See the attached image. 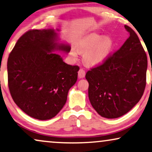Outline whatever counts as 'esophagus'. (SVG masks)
Returning <instances> with one entry per match:
<instances>
[{
  "mask_svg": "<svg viewBox=\"0 0 152 152\" xmlns=\"http://www.w3.org/2000/svg\"><path fill=\"white\" fill-rule=\"evenodd\" d=\"M78 77L80 78H83L85 77V76H86V71H85L83 69H80L78 71Z\"/></svg>",
  "mask_w": 152,
  "mask_h": 152,
  "instance_id": "1",
  "label": "esophagus"
}]
</instances>
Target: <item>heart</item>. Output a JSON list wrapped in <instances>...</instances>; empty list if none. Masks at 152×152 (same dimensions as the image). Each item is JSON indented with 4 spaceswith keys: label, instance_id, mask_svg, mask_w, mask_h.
<instances>
[{
    "label": "heart",
    "instance_id": "1",
    "mask_svg": "<svg viewBox=\"0 0 152 152\" xmlns=\"http://www.w3.org/2000/svg\"><path fill=\"white\" fill-rule=\"evenodd\" d=\"M112 48V41L110 38L97 35L90 34L78 42L77 48H73L72 55L76 57L79 51L85 52L84 60L87 63L96 65L104 61ZM78 50H77V49Z\"/></svg>",
    "mask_w": 152,
    "mask_h": 152
}]
</instances>
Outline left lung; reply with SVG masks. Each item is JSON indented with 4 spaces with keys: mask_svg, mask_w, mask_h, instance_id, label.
I'll list each match as a JSON object with an SVG mask.
<instances>
[{
    "mask_svg": "<svg viewBox=\"0 0 152 152\" xmlns=\"http://www.w3.org/2000/svg\"><path fill=\"white\" fill-rule=\"evenodd\" d=\"M128 37L119 50L86 73L88 96L102 117L126 114L139 102L146 86L147 57L137 34L128 26Z\"/></svg>",
    "mask_w": 152,
    "mask_h": 152,
    "instance_id": "1",
    "label": "left lung"
}]
</instances>
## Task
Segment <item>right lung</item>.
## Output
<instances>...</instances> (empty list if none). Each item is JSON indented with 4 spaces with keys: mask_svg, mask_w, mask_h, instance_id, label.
<instances>
[{
    "mask_svg": "<svg viewBox=\"0 0 152 152\" xmlns=\"http://www.w3.org/2000/svg\"><path fill=\"white\" fill-rule=\"evenodd\" d=\"M53 29L30 30L18 39L7 60V79L14 102L24 113L39 120L54 117L63 108L69 90L76 83L79 66L53 53L70 46L55 42Z\"/></svg>",
    "mask_w": 152,
    "mask_h": 152,
    "instance_id": "obj_1",
    "label": "right lung"
}]
</instances>
